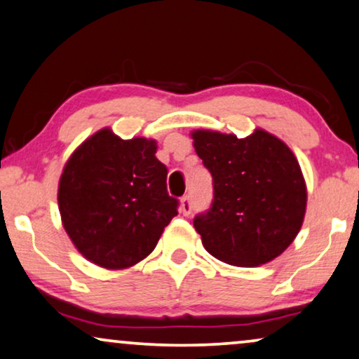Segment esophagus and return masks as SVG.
<instances>
[{"label": "esophagus", "mask_w": 359, "mask_h": 359, "mask_svg": "<svg viewBox=\"0 0 359 359\" xmlns=\"http://www.w3.org/2000/svg\"><path fill=\"white\" fill-rule=\"evenodd\" d=\"M180 212H182L185 217L192 213V197H190V195H185V197L180 200Z\"/></svg>", "instance_id": "esophagus-1"}]
</instances>
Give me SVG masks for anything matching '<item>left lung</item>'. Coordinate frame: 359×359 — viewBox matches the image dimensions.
<instances>
[{"label":"left lung","instance_id":"1","mask_svg":"<svg viewBox=\"0 0 359 359\" xmlns=\"http://www.w3.org/2000/svg\"><path fill=\"white\" fill-rule=\"evenodd\" d=\"M195 151L213 179V200L194 218L210 255L233 266L266 264L302 226L307 189L292 151L269 133L245 140L198 130Z\"/></svg>","mask_w":359,"mask_h":359}]
</instances>
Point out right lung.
I'll list each match as a JSON object with an SVG mask.
<instances>
[{"label":"right lung","mask_w":359,"mask_h":359,"mask_svg":"<svg viewBox=\"0 0 359 359\" xmlns=\"http://www.w3.org/2000/svg\"><path fill=\"white\" fill-rule=\"evenodd\" d=\"M156 149L152 140L124 141L102 130L65 164L59 184L62 223L88 261L107 269L135 266L154 251L179 213Z\"/></svg>","instance_id":"1"}]
</instances>
